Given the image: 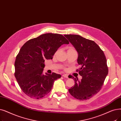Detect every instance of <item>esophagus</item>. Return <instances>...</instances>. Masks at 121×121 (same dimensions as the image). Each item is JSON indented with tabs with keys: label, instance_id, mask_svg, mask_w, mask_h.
Segmentation results:
<instances>
[{
	"label": "esophagus",
	"instance_id": "obj_1",
	"mask_svg": "<svg viewBox=\"0 0 121 121\" xmlns=\"http://www.w3.org/2000/svg\"><path fill=\"white\" fill-rule=\"evenodd\" d=\"M62 77H63L64 78H68V76L67 75H66V74L63 75H62Z\"/></svg>",
	"mask_w": 121,
	"mask_h": 121
}]
</instances>
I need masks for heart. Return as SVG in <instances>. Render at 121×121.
<instances>
[{"label": "heart", "instance_id": "heart-1", "mask_svg": "<svg viewBox=\"0 0 121 121\" xmlns=\"http://www.w3.org/2000/svg\"><path fill=\"white\" fill-rule=\"evenodd\" d=\"M72 49H74L73 48H71V47H70V48H69L68 49V50H72Z\"/></svg>", "mask_w": 121, "mask_h": 121}]
</instances>
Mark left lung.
I'll list each match as a JSON object with an SVG mask.
<instances>
[{"label": "left lung", "instance_id": "obj_1", "mask_svg": "<svg viewBox=\"0 0 121 121\" xmlns=\"http://www.w3.org/2000/svg\"><path fill=\"white\" fill-rule=\"evenodd\" d=\"M64 36L78 52L77 62L81 67L76 71L82 77L80 81L71 76L70 78H73L75 83L69 89V92L80 100L89 99L101 90L108 75L106 57L94 41L77 35Z\"/></svg>", "mask_w": 121, "mask_h": 121}]
</instances>
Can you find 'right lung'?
<instances>
[{
  "instance_id": "add662e5",
  "label": "right lung",
  "mask_w": 121,
  "mask_h": 121,
  "mask_svg": "<svg viewBox=\"0 0 121 121\" xmlns=\"http://www.w3.org/2000/svg\"><path fill=\"white\" fill-rule=\"evenodd\" d=\"M63 35L48 33L30 39L22 46L16 58L15 77L22 91L30 98L39 99L51 90L61 75L43 73L44 61L52 59L57 49L69 44Z\"/></svg>"
}]
</instances>
